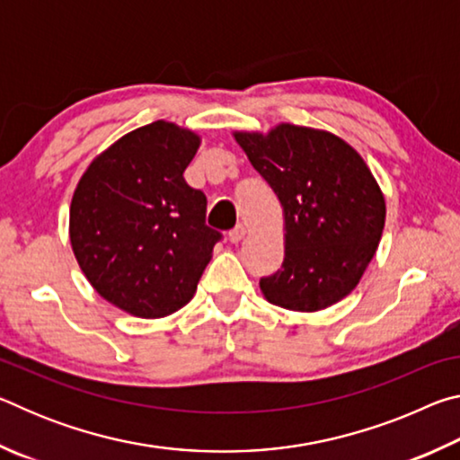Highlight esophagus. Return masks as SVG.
Instances as JSON below:
<instances>
[{"label":"esophagus","mask_w":460,"mask_h":460,"mask_svg":"<svg viewBox=\"0 0 460 460\" xmlns=\"http://www.w3.org/2000/svg\"><path fill=\"white\" fill-rule=\"evenodd\" d=\"M245 233H247V231H245L243 225H237L235 229L229 231V241H231V243H239V241L245 237Z\"/></svg>","instance_id":"esophagus-1"}]
</instances>
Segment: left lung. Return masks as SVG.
I'll list each match as a JSON object with an SVG mask.
<instances>
[{"label":"left lung","mask_w":460,"mask_h":460,"mask_svg":"<svg viewBox=\"0 0 460 460\" xmlns=\"http://www.w3.org/2000/svg\"><path fill=\"white\" fill-rule=\"evenodd\" d=\"M284 211V263L261 278L271 305L316 313L353 292L377 252L385 199L361 154L324 129L279 123L235 131Z\"/></svg>","instance_id":"1"}]
</instances>
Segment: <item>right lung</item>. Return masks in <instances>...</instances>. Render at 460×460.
Wrapping results in <instances>:
<instances>
[{"instance_id":"obj_1","label":"right lung","mask_w":460,"mask_h":460,"mask_svg":"<svg viewBox=\"0 0 460 460\" xmlns=\"http://www.w3.org/2000/svg\"><path fill=\"white\" fill-rule=\"evenodd\" d=\"M200 136L158 119L101 152L76 184L68 235L79 268L109 305L139 318L181 310L221 233L184 170Z\"/></svg>"}]
</instances>
